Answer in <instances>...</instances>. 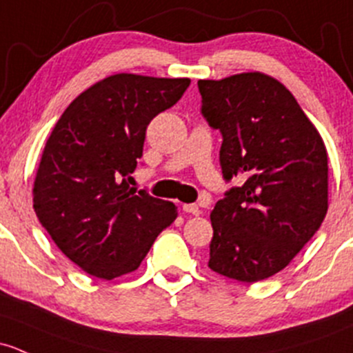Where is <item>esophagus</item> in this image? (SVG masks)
I'll use <instances>...</instances> for the list:
<instances>
[{"label": "esophagus", "mask_w": 353, "mask_h": 353, "mask_svg": "<svg viewBox=\"0 0 353 353\" xmlns=\"http://www.w3.org/2000/svg\"><path fill=\"white\" fill-rule=\"evenodd\" d=\"M183 210L189 214H196V216H198V214H201V210H199L198 205H183Z\"/></svg>", "instance_id": "1"}]
</instances>
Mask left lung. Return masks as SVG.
Segmentation results:
<instances>
[{
  "label": "left lung",
  "mask_w": 353,
  "mask_h": 353,
  "mask_svg": "<svg viewBox=\"0 0 353 353\" xmlns=\"http://www.w3.org/2000/svg\"><path fill=\"white\" fill-rule=\"evenodd\" d=\"M198 88L203 114L223 135V177L243 179L211 211L208 267L257 283L288 267L323 223L328 152L292 92L269 74L199 79Z\"/></svg>",
  "instance_id": "8db88e82"
}]
</instances>
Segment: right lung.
Wrapping results in <instances>:
<instances>
[{"instance_id":"right-lung-1","label":"right lung","mask_w":353,"mask_h":353,"mask_svg":"<svg viewBox=\"0 0 353 353\" xmlns=\"http://www.w3.org/2000/svg\"><path fill=\"white\" fill-rule=\"evenodd\" d=\"M191 79L120 72L65 108L43 147L33 210L62 254L111 281L139 269L177 206L130 188L152 118L181 99Z\"/></svg>"}]
</instances>
